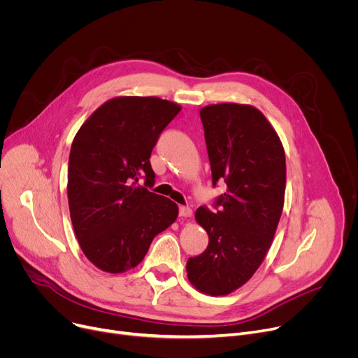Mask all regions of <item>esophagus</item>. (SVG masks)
Returning a JSON list of instances; mask_svg holds the SVG:
<instances>
[{
    "mask_svg": "<svg viewBox=\"0 0 358 358\" xmlns=\"http://www.w3.org/2000/svg\"><path fill=\"white\" fill-rule=\"evenodd\" d=\"M178 213L181 217H190L193 215V210L189 208V206H180Z\"/></svg>",
    "mask_w": 358,
    "mask_h": 358,
    "instance_id": "obj_1",
    "label": "esophagus"
}]
</instances>
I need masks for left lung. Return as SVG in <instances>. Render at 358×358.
<instances>
[{"instance_id": "1", "label": "left lung", "mask_w": 358, "mask_h": 358, "mask_svg": "<svg viewBox=\"0 0 358 358\" xmlns=\"http://www.w3.org/2000/svg\"><path fill=\"white\" fill-rule=\"evenodd\" d=\"M213 185L227 182L215 212L196 210L209 245L187 261V277L201 293L224 296L243 286L264 261L283 212L286 157L274 127L247 104L200 110Z\"/></svg>"}]
</instances>
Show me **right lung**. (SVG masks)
<instances>
[{"label": "right lung", "mask_w": 358, "mask_h": 358, "mask_svg": "<svg viewBox=\"0 0 358 358\" xmlns=\"http://www.w3.org/2000/svg\"><path fill=\"white\" fill-rule=\"evenodd\" d=\"M181 107L158 97H116L75 135L68 164L72 227L85 257L106 273L136 267L152 239L173 224L178 206L148 190L149 158ZM145 178L139 186L138 178Z\"/></svg>", "instance_id": "obj_1"}]
</instances>
